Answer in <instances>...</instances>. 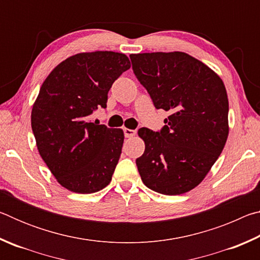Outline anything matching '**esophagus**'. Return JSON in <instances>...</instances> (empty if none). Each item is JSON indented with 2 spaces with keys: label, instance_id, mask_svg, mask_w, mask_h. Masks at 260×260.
<instances>
[{
  "label": "esophagus",
  "instance_id": "34e87169",
  "mask_svg": "<svg viewBox=\"0 0 260 260\" xmlns=\"http://www.w3.org/2000/svg\"><path fill=\"white\" fill-rule=\"evenodd\" d=\"M124 134H125V138H133V136L136 134V131L124 128Z\"/></svg>",
  "mask_w": 260,
  "mask_h": 260
}]
</instances>
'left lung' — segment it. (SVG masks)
Here are the masks:
<instances>
[{"label":"left lung","mask_w":260,"mask_h":260,"mask_svg":"<svg viewBox=\"0 0 260 260\" xmlns=\"http://www.w3.org/2000/svg\"><path fill=\"white\" fill-rule=\"evenodd\" d=\"M132 68L156 109L170 111L159 132L139 129L136 159L143 183L162 195H181L202 182L228 136V99L217 73L186 52L131 55Z\"/></svg>","instance_id":"1"}]
</instances>
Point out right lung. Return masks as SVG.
<instances>
[{"label":"right lung","instance_id":"add662e5","mask_svg":"<svg viewBox=\"0 0 260 260\" xmlns=\"http://www.w3.org/2000/svg\"><path fill=\"white\" fill-rule=\"evenodd\" d=\"M131 68L128 57L113 51L82 52L52 70L32 109L39 153L61 186L91 193L111 181L124 132L89 120L107 108L112 83Z\"/></svg>","mask_w":260,"mask_h":260}]
</instances>
